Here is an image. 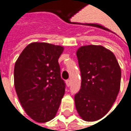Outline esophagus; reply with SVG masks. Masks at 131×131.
I'll return each mask as SVG.
<instances>
[{
	"mask_svg": "<svg viewBox=\"0 0 131 131\" xmlns=\"http://www.w3.org/2000/svg\"><path fill=\"white\" fill-rule=\"evenodd\" d=\"M70 84H71V81H70V80H66V85H67V87H69V86H70Z\"/></svg>",
	"mask_w": 131,
	"mask_h": 131,
	"instance_id": "esophagus-1",
	"label": "esophagus"
}]
</instances>
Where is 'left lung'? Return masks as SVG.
Wrapping results in <instances>:
<instances>
[{"instance_id":"left-lung-1","label":"left lung","mask_w":131,"mask_h":131,"mask_svg":"<svg viewBox=\"0 0 131 131\" xmlns=\"http://www.w3.org/2000/svg\"><path fill=\"white\" fill-rule=\"evenodd\" d=\"M81 72V88L74 96L75 107L88 122L110 111L120 88L121 70L112 52L102 46H81L76 52Z\"/></svg>"}]
</instances>
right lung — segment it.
I'll list each match as a JSON object with an SVG mask.
<instances>
[{"label": "right lung", "mask_w": 131, "mask_h": 131, "mask_svg": "<svg viewBox=\"0 0 131 131\" xmlns=\"http://www.w3.org/2000/svg\"><path fill=\"white\" fill-rule=\"evenodd\" d=\"M64 47L34 42L22 51L14 66V86L27 115L38 123L55 117L65 92L58 59Z\"/></svg>", "instance_id": "obj_1"}]
</instances>
